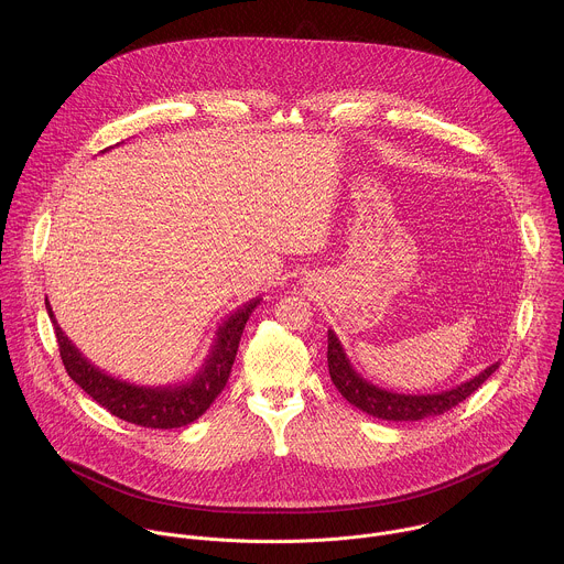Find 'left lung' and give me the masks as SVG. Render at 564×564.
Here are the masks:
<instances>
[{
	"label": "left lung",
	"mask_w": 564,
	"mask_h": 564,
	"mask_svg": "<svg viewBox=\"0 0 564 564\" xmlns=\"http://www.w3.org/2000/svg\"><path fill=\"white\" fill-rule=\"evenodd\" d=\"M327 367H329V378L338 389V393L347 402L354 403L358 410L384 421H419V419L443 414L463 400H467L495 373L499 362L486 367L476 378L449 391L427 393V395H403V393H393L367 382L351 367L338 336L332 329H327Z\"/></svg>",
	"instance_id": "8db88e82"
}]
</instances>
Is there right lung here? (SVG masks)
<instances>
[{"label": "right lung", "mask_w": 564, "mask_h": 564, "mask_svg": "<svg viewBox=\"0 0 564 564\" xmlns=\"http://www.w3.org/2000/svg\"><path fill=\"white\" fill-rule=\"evenodd\" d=\"M258 304L260 297L247 302L219 325L215 345L210 347L202 369L188 382L175 387H139L117 380L88 362L82 356L80 349L65 336L52 313L50 302L45 300V308L54 323L61 358L69 378L110 414L128 423L154 430L188 425L191 421L199 419L210 408V403L217 400L230 378L245 323Z\"/></svg>", "instance_id": "1"}]
</instances>
